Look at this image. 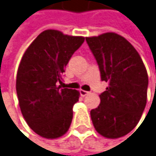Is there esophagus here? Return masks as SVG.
<instances>
[{
  "label": "esophagus",
  "instance_id": "1",
  "mask_svg": "<svg viewBox=\"0 0 156 156\" xmlns=\"http://www.w3.org/2000/svg\"><path fill=\"white\" fill-rule=\"evenodd\" d=\"M80 95H81V96L85 97V96H86V95H88L90 92H89V91H86V90H80Z\"/></svg>",
  "mask_w": 156,
  "mask_h": 156
}]
</instances>
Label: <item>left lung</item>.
Returning <instances> with one entry per match:
<instances>
[{
  "label": "left lung",
  "instance_id": "obj_1",
  "mask_svg": "<svg viewBox=\"0 0 156 156\" xmlns=\"http://www.w3.org/2000/svg\"><path fill=\"white\" fill-rule=\"evenodd\" d=\"M101 72L108 82L101 104L90 111L96 131L107 139L129 133L139 123L146 105L148 75L136 49L124 37L107 32L87 37Z\"/></svg>",
  "mask_w": 156,
  "mask_h": 156
}]
</instances>
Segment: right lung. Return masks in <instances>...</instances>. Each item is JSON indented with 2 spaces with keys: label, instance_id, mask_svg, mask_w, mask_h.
Instances as JSON below:
<instances>
[{
  "label": "right lung",
  "instance_id": "add662e5",
  "mask_svg": "<svg viewBox=\"0 0 156 156\" xmlns=\"http://www.w3.org/2000/svg\"><path fill=\"white\" fill-rule=\"evenodd\" d=\"M84 40L58 30H44L21 59L16 75L19 106L30 129L43 138L57 139L71 125L80 92L62 87L63 74Z\"/></svg>",
  "mask_w": 156,
  "mask_h": 156
}]
</instances>
